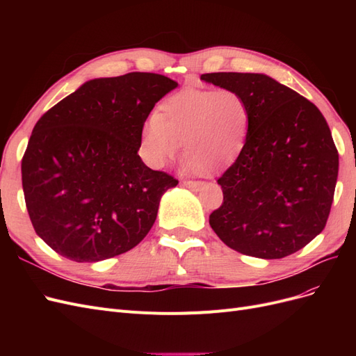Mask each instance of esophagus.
<instances>
[{
    "label": "esophagus",
    "mask_w": 356,
    "mask_h": 356,
    "mask_svg": "<svg viewBox=\"0 0 356 356\" xmlns=\"http://www.w3.org/2000/svg\"><path fill=\"white\" fill-rule=\"evenodd\" d=\"M184 186L191 188V190H197L202 186V182L200 181H193V179H186L184 181Z\"/></svg>",
    "instance_id": "34e87169"
}]
</instances>
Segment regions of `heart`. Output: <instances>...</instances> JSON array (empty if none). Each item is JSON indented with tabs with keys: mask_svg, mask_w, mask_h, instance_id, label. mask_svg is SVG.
Here are the masks:
<instances>
[{
	"mask_svg": "<svg viewBox=\"0 0 356 356\" xmlns=\"http://www.w3.org/2000/svg\"><path fill=\"white\" fill-rule=\"evenodd\" d=\"M251 127V106L234 89L186 90L161 104L145 123L141 148L145 160L163 168L179 147L187 169L225 166L241 154Z\"/></svg>",
	"mask_w": 356,
	"mask_h": 356,
	"instance_id": "1",
	"label": "heart"
}]
</instances>
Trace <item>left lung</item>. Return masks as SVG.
Listing matches in <instances>:
<instances>
[{
    "mask_svg": "<svg viewBox=\"0 0 356 356\" xmlns=\"http://www.w3.org/2000/svg\"><path fill=\"white\" fill-rule=\"evenodd\" d=\"M251 106V127L234 163L218 178L222 203L209 224L232 250L284 258L324 230L339 175V152L324 115L305 96L251 72L202 74Z\"/></svg>",
    "mask_w": 356,
    "mask_h": 356,
    "instance_id": "obj_1",
    "label": "left lung"
}]
</instances>
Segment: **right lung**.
<instances>
[{"mask_svg": "<svg viewBox=\"0 0 356 356\" xmlns=\"http://www.w3.org/2000/svg\"><path fill=\"white\" fill-rule=\"evenodd\" d=\"M177 86L153 72L96 79L41 115L22 157V187L34 230L53 251L102 261L148 234L178 179L145 166L138 149L148 114Z\"/></svg>", "mask_w": 356, "mask_h": 356, "instance_id": "1", "label": "right lung"}]
</instances>
